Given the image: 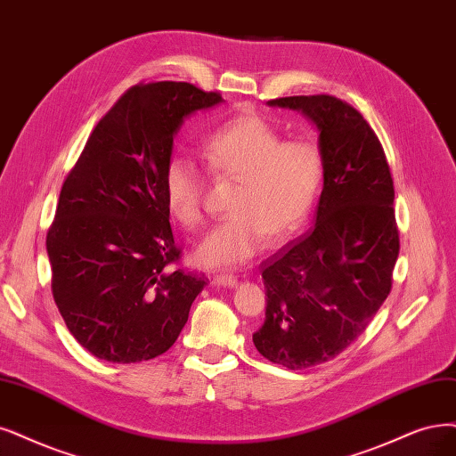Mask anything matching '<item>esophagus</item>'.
I'll use <instances>...</instances> for the list:
<instances>
[{
	"instance_id": "esophagus-1",
	"label": "esophagus",
	"mask_w": 456,
	"mask_h": 456,
	"mask_svg": "<svg viewBox=\"0 0 456 456\" xmlns=\"http://www.w3.org/2000/svg\"><path fill=\"white\" fill-rule=\"evenodd\" d=\"M214 283L224 285V288H237L239 280H237V276H232V274H217V276H214Z\"/></svg>"
}]
</instances>
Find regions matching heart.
<instances>
[{
  "label": "heart",
  "mask_w": 456,
  "mask_h": 456,
  "mask_svg": "<svg viewBox=\"0 0 456 456\" xmlns=\"http://www.w3.org/2000/svg\"><path fill=\"white\" fill-rule=\"evenodd\" d=\"M208 171L232 180L224 224L195 249L207 268L237 266L254 257L263 239L276 244L308 217L323 182V158L308 141H281V133L259 114H239L219 126L200 148ZM168 208L185 229L205 222V175L185 156L165 167Z\"/></svg>",
  "instance_id": "1"
}]
</instances>
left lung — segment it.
Segmentation results:
<instances>
[{
    "label": "left lung",
    "instance_id": "8db88e82",
    "mask_svg": "<svg viewBox=\"0 0 456 456\" xmlns=\"http://www.w3.org/2000/svg\"><path fill=\"white\" fill-rule=\"evenodd\" d=\"M268 105L308 116L323 158L315 225L261 265L266 312L254 334L265 359L302 370L340 355L391 293L400 249L395 185L378 134L346 101L322 94Z\"/></svg>",
    "mask_w": 456,
    "mask_h": 456
}]
</instances>
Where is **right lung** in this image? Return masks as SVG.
<instances>
[{"instance_id": "add662e5", "label": "right lung", "mask_w": 456, "mask_h": 456, "mask_svg": "<svg viewBox=\"0 0 456 456\" xmlns=\"http://www.w3.org/2000/svg\"><path fill=\"white\" fill-rule=\"evenodd\" d=\"M190 82L129 88L101 118L46 232L53 297L77 342L109 362L150 361L188 322L205 274L176 268L165 167L183 118L222 103Z\"/></svg>"}]
</instances>
